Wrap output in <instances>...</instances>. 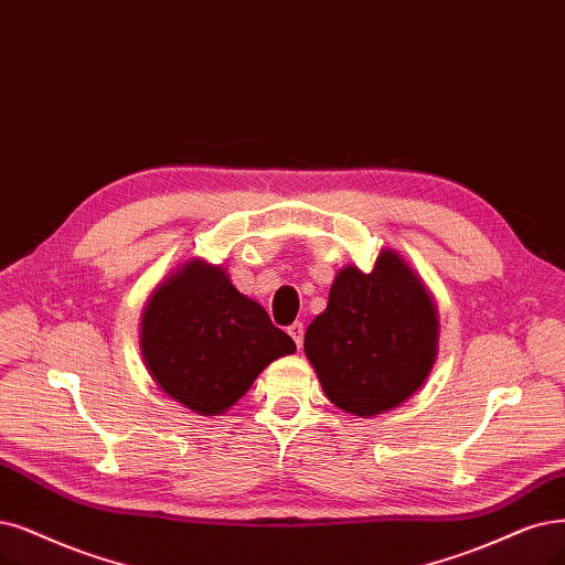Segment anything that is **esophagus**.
I'll list each match as a JSON object with an SVG mask.
<instances>
[{
	"label": "esophagus",
	"instance_id": "esophagus-1",
	"mask_svg": "<svg viewBox=\"0 0 565 565\" xmlns=\"http://www.w3.org/2000/svg\"><path fill=\"white\" fill-rule=\"evenodd\" d=\"M288 335H290V338H294L296 347L300 349V347H302V340H305V326H302L300 321H296V323H290V326H288Z\"/></svg>",
	"mask_w": 565,
	"mask_h": 565
}]
</instances>
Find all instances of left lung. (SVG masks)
Wrapping results in <instances>:
<instances>
[{"label": "left lung", "mask_w": 565, "mask_h": 565, "mask_svg": "<svg viewBox=\"0 0 565 565\" xmlns=\"http://www.w3.org/2000/svg\"><path fill=\"white\" fill-rule=\"evenodd\" d=\"M435 344V305L393 250H382L367 275L344 267L326 311L305 332V353L328 401L356 416L405 403L428 377Z\"/></svg>", "instance_id": "8db88e82"}]
</instances>
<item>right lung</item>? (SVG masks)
Here are the masks:
<instances>
[{
	"label": "right lung",
	"mask_w": 565,
	"mask_h": 565,
	"mask_svg": "<svg viewBox=\"0 0 565 565\" xmlns=\"http://www.w3.org/2000/svg\"><path fill=\"white\" fill-rule=\"evenodd\" d=\"M296 342L230 284L221 265L193 260L146 305L141 356L158 386L202 416L233 407Z\"/></svg>",
	"instance_id": "right-lung-1"
}]
</instances>
